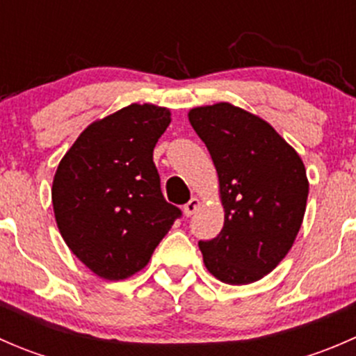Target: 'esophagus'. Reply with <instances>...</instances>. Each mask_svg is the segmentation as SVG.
<instances>
[{
    "label": "esophagus",
    "mask_w": 356,
    "mask_h": 356,
    "mask_svg": "<svg viewBox=\"0 0 356 356\" xmlns=\"http://www.w3.org/2000/svg\"><path fill=\"white\" fill-rule=\"evenodd\" d=\"M200 204H201V203H200V200H198V198H191V200H189L188 203L184 204V208H182V210H184V215H186V217H191V215L195 213L196 210H198Z\"/></svg>",
    "instance_id": "obj_1"
}]
</instances>
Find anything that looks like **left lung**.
Masks as SVG:
<instances>
[{
  "label": "left lung",
  "mask_w": 356,
  "mask_h": 356,
  "mask_svg": "<svg viewBox=\"0 0 356 356\" xmlns=\"http://www.w3.org/2000/svg\"><path fill=\"white\" fill-rule=\"evenodd\" d=\"M189 122L217 168L225 210L220 234L198 243L203 261L225 284H250L296 239L308 198L305 165L270 124L231 103L193 108Z\"/></svg>",
  "instance_id": "left-lung-1"
}]
</instances>
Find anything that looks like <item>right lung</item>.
<instances>
[{"instance_id":"add662e5","label":"right lung","mask_w":356,"mask_h":356,"mask_svg":"<svg viewBox=\"0 0 356 356\" xmlns=\"http://www.w3.org/2000/svg\"><path fill=\"white\" fill-rule=\"evenodd\" d=\"M170 111L129 105L89 125L62 158L51 200L72 253L108 281L146 267L182 215L161 195L153 149Z\"/></svg>"}]
</instances>
